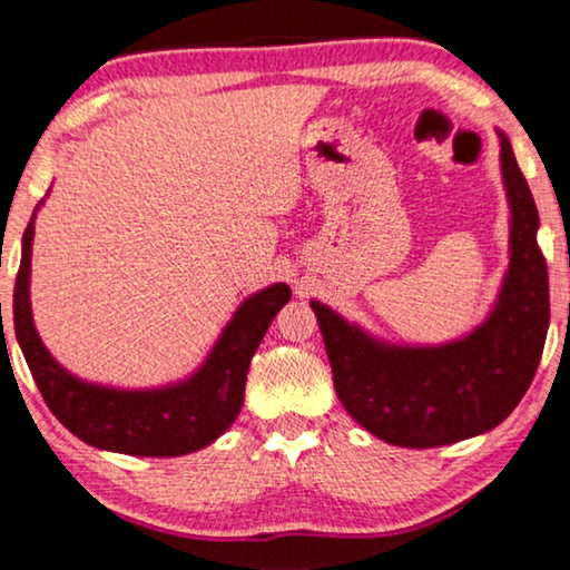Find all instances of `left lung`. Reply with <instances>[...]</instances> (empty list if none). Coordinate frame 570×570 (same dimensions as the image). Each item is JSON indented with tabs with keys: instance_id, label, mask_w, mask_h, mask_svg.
I'll return each instance as SVG.
<instances>
[{
	"instance_id": "left-lung-1",
	"label": "left lung",
	"mask_w": 570,
	"mask_h": 570,
	"mask_svg": "<svg viewBox=\"0 0 570 570\" xmlns=\"http://www.w3.org/2000/svg\"><path fill=\"white\" fill-rule=\"evenodd\" d=\"M498 137L511 262L478 330L446 345H389L311 301L342 407L394 446L433 449L493 431L527 394L540 365L550 326L548 264L537 246L540 215L509 137Z\"/></svg>"
}]
</instances>
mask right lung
Listing matches in <instances>:
<instances>
[{
    "label": "right lung",
    "mask_w": 570,
    "mask_h": 570,
    "mask_svg": "<svg viewBox=\"0 0 570 570\" xmlns=\"http://www.w3.org/2000/svg\"><path fill=\"white\" fill-rule=\"evenodd\" d=\"M36 213L22 233V259L12 295L14 337L59 423L90 446L131 456H184L220 439L238 417L248 363L272 318L291 301V287L275 283L240 303L207 361L186 381L160 389L88 384L53 361L33 326L28 287Z\"/></svg>",
    "instance_id": "obj_1"
}]
</instances>
